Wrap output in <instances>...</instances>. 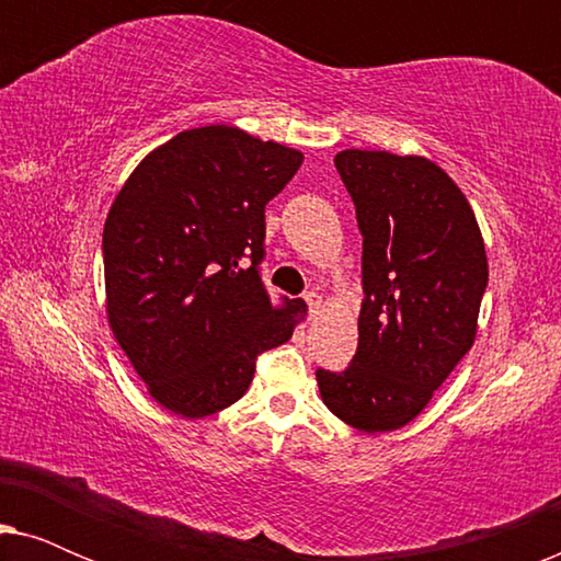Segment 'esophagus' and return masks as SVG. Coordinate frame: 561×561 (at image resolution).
Here are the masks:
<instances>
[{
    "label": "esophagus",
    "instance_id": "esophagus-1",
    "mask_svg": "<svg viewBox=\"0 0 561 561\" xmlns=\"http://www.w3.org/2000/svg\"><path fill=\"white\" fill-rule=\"evenodd\" d=\"M304 301L309 304V313H311V317H319L321 309H324V304H321V296L313 294V290H309V294L304 296Z\"/></svg>",
    "mask_w": 561,
    "mask_h": 561
}]
</instances>
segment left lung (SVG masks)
Listing matches in <instances>:
<instances>
[{
  "instance_id": "obj_1",
  "label": "left lung",
  "mask_w": 561,
  "mask_h": 561,
  "mask_svg": "<svg viewBox=\"0 0 561 561\" xmlns=\"http://www.w3.org/2000/svg\"><path fill=\"white\" fill-rule=\"evenodd\" d=\"M334 165L363 232L357 355L317 370L321 401L365 434L411 424L478 336L488 255L467 196L424 156L342 150Z\"/></svg>"
}]
</instances>
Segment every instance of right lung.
I'll return each instance as SVG.
<instances>
[{
  "label": "right lung",
  "instance_id": "1",
  "mask_svg": "<svg viewBox=\"0 0 561 561\" xmlns=\"http://www.w3.org/2000/svg\"><path fill=\"white\" fill-rule=\"evenodd\" d=\"M304 152L209 125L158 145L104 221L106 321L150 398L183 419L248 393L260 352L294 336L306 304L260 280L265 204Z\"/></svg>",
  "mask_w": 561,
  "mask_h": 561
}]
</instances>
